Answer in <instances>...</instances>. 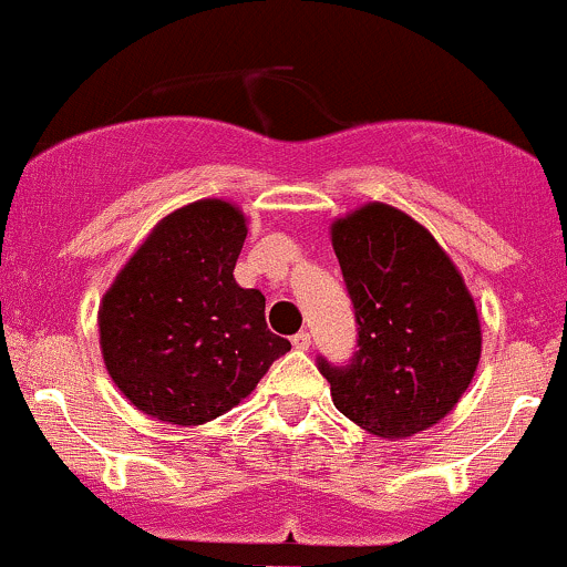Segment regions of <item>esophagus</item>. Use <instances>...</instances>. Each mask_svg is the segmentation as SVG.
<instances>
[{
  "mask_svg": "<svg viewBox=\"0 0 567 567\" xmlns=\"http://www.w3.org/2000/svg\"><path fill=\"white\" fill-rule=\"evenodd\" d=\"M290 342H293L296 350H309V344H312V337H309V331H299L293 339H290Z\"/></svg>",
  "mask_w": 567,
  "mask_h": 567,
  "instance_id": "34e87169",
  "label": "esophagus"
}]
</instances>
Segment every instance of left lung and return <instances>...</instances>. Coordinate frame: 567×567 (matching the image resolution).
Here are the masks:
<instances>
[{
	"label": "left lung",
	"instance_id": "1",
	"mask_svg": "<svg viewBox=\"0 0 567 567\" xmlns=\"http://www.w3.org/2000/svg\"><path fill=\"white\" fill-rule=\"evenodd\" d=\"M331 244L359 320L353 363H318L333 408L383 440L440 424L484 342L462 271L424 225L380 200L333 219Z\"/></svg>",
	"mask_w": 567,
	"mask_h": 567
}]
</instances>
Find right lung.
<instances>
[{
    "label": "right lung",
    "mask_w": 567,
    "mask_h": 567,
    "mask_svg": "<svg viewBox=\"0 0 567 567\" xmlns=\"http://www.w3.org/2000/svg\"><path fill=\"white\" fill-rule=\"evenodd\" d=\"M247 238L236 204L204 198L159 219L105 290V369L148 419L200 426L247 399L288 339L266 326L260 290L238 288Z\"/></svg>",
    "instance_id": "right-lung-1"
}]
</instances>
